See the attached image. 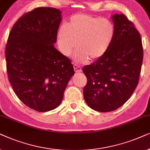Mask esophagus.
<instances>
[{"label":"esophagus","instance_id":"1","mask_svg":"<svg viewBox=\"0 0 150 150\" xmlns=\"http://www.w3.org/2000/svg\"><path fill=\"white\" fill-rule=\"evenodd\" d=\"M74 69H75V71L76 72V73H79V72L81 71V67H79V66L76 65V64L74 65Z\"/></svg>","mask_w":150,"mask_h":150}]
</instances>
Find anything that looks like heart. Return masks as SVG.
<instances>
[{
  "mask_svg": "<svg viewBox=\"0 0 150 150\" xmlns=\"http://www.w3.org/2000/svg\"><path fill=\"white\" fill-rule=\"evenodd\" d=\"M115 36V27L107 18L77 13L70 18L69 23L60 26L57 33L58 48L65 55H69L76 47L75 57L79 62L88 58L97 60L111 47Z\"/></svg>",
  "mask_w": 150,
  "mask_h": 150,
  "instance_id": "b5f03b06",
  "label": "heart"
}]
</instances>
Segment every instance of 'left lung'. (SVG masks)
Here are the masks:
<instances>
[{
  "label": "left lung",
  "instance_id": "1",
  "mask_svg": "<svg viewBox=\"0 0 150 150\" xmlns=\"http://www.w3.org/2000/svg\"><path fill=\"white\" fill-rule=\"evenodd\" d=\"M115 36L101 58L83 67L87 77L83 98L90 108L107 112L120 108L137 88L143 63L141 35L123 14L112 16Z\"/></svg>",
  "mask_w": 150,
  "mask_h": 150
}]
</instances>
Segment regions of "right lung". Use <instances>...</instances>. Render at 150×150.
Returning <instances> with one entry per match:
<instances>
[{"instance_id": "add662e5", "label": "right lung", "mask_w": 150, "mask_h": 150, "mask_svg": "<svg viewBox=\"0 0 150 150\" xmlns=\"http://www.w3.org/2000/svg\"><path fill=\"white\" fill-rule=\"evenodd\" d=\"M61 13L55 8L38 7L23 15L6 46L9 82L20 100L38 112L59 106L75 74L70 59L54 47Z\"/></svg>"}]
</instances>
